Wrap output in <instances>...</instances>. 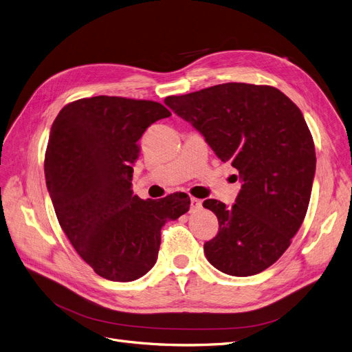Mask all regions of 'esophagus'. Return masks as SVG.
<instances>
[{
    "label": "esophagus",
    "mask_w": 352,
    "mask_h": 352,
    "mask_svg": "<svg viewBox=\"0 0 352 352\" xmlns=\"http://www.w3.org/2000/svg\"><path fill=\"white\" fill-rule=\"evenodd\" d=\"M201 209V200H199V199H194V197H191L190 199V212H199Z\"/></svg>",
    "instance_id": "34e87169"
}]
</instances>
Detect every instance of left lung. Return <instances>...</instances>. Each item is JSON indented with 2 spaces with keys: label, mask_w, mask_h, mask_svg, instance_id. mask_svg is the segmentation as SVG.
I'll return each instance as SVG.
<instances>
[{
  "label": "left lung",
  "mask_w": 352,
  "mask_h": 352,
  "mask_svg": "<svg viewBox=\"0 0 352 352\" xmlns=\"http://www.w3.org/2000/svg\"><path fill=\"white\" fill-rule=\"evenodd\" d=\"M165 104L242 179L232 207L203 203L219 220L217 235L204 243L206 258L235 277L267 270L300 229L314 184L315 143L300 109L274 87L243 82L169 96Z\"/></svg>",
  "instance_id": "left-lung-1"
}]
</instances>
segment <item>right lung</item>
Here are the masks:
<instances>
[{
	"label": "right lung",
	"mask_w": 352,
	"mask_h": 352,
	"mask_svg": "<svg viewBox=\"0 0 352 352\" xmlns=\"http://www.w3.org/2000/svg\"><path fill=\"white\" fill-rule=\"evenodd\" d=\"M171 116L151 100L97 96L65 106L45 153L58 222L84 261L110 281H133L155 265L161 229L190 209L186 192L160 200L133 194L139 139Z\"/></svg>",
	"instance_id": "1"
}]
</instances>
